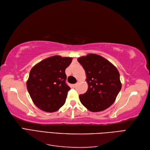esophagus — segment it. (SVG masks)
Segmentation results:
<instances>
[{"mask_svg": "<svg viewBox=\"0 0 150 150\" xmlns=\"http://www.w3.org/2000/svg\"><path fill=\"white\" fill-rule=\"evenodd\" d=\"M77 84H78V83H76V84H72V86H73V88H75L76 86H77Z\"/></svg>", "mask_w": 150, "mask_h": 150, "instance_id": "obj_1", "label": "esophagus"}]
</instances>
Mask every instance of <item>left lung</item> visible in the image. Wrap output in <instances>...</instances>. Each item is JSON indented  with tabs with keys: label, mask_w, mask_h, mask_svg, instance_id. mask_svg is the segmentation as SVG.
<instances>
[{
	"label": "left lung",
	"mask_w": 150,
	"mask_h": 150,
	"mask_svg": "<svg viewBox=\"0 0 150 150\" xmlns=\"http://www.w3.org/2000/svg\"><path fill=\"white\" fill-rule=\"evenodd\" d=\"M86 74L88 91L79 95L83 105L92 112L103 111L115 102L121 89L117 68L103 57L95 54L78 59Z\"/></svg>",
	"instance_id": "1"
}]
</instances>
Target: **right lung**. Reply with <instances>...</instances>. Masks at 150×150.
Returning a JSON list of instances; mask_svg holds the SVG:
<instances>
[{
	"instance_id": "add662e5",
	"label": "right lung",
	"mask_w": 150,
	"mask_h": 150,
	"mask_svg": "<svg viewBox=\"0 0 150 150\" xmlns=\"http://www.w3.org/2000/svg\"><path fill=\"white\" fill-rule=\"evenodd\" d=\"M72 57L54 56L32 68L27 88L35 105L44 111L52 112L64 105L71 88L66 83L65 70Z\"/></svg>"
}]
</instances>
